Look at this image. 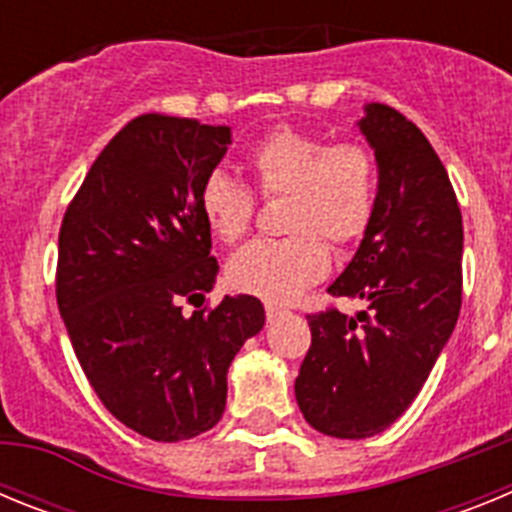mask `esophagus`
<instances>
[{
    "mask_svg": "<svg viewBox=\"0 0 512 512\" xmlns=\"http://www.w3.org/2000/svg\"><path fill=\"white\" fill-rule=\"evenodd\" d=\"M282 307H277V305H266V320H269V323H271V320H277L279 318V315H282Z\"/></svg>",
    "mask_w": 512,
    "mask_h": 512,
    "instance_id": "obj_1",
    "label": "esophagus"
}]
</instances>
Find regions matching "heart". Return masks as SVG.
<instances>
[{
  "label": "heart",
  "instance_id": "heart-1",
  "mask_svg": "<svg viewBox=\"0 0 512 512\" xmlns=\"http://www.w3.org/2000/svg\"><path fill=\"white\" fill-rule=\"evenodd\" d=\"M248 169L264 197L289 194L284 228L292 235L256 241L228 264V282L266 302H292L330 266L328 243L351 246L366 233L377 202V161L359 140L277 128L248 151ZM200 210L225 243L251 230L256 197L223 171L202 182Z\"/></svg>",
  "mask_w": 512,
  "mask_h": 512
}]
</instances>
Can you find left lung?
<instances>
[{
	"label": "left lung",
	"mask_w": 512,
	"mask_h": 512,
	"mask_svg": "<svg viewBox=\"0 0 512 512\" xmlns=\"http://www.w3.org/2000/svg\"><path fill=\"white\" fill-rule=\"evenodd\" d=\"M359 130L379 166L377 202L333 297L364 302L307 315L312 343L295 397L315 431L369 438L418 397L461 310L464 228L449 174L418 125L387 104H366Z\"/></svg>",
	"instance_id": "8db88e82"
}]
</instances>
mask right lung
<instances>
[{"label":"right lung","instance_id":"right-lung-1","mask_svg":"<svg viewBox=\"0 0 512 512\" xmlns=\"http://www.w3.org/2000/svg\"><path fill=\"white\" fill-rule=\"evenodd\" d=\"M230 128L140 115L104 146L58 233L56 300L102 405L153 441H184L223 418L228 366L264 328L251 295L205 302L217 277L200 189ZM200 307V305H197Z\"/></svg>","mask_w":512,"mask_h":512}]
</instances>
